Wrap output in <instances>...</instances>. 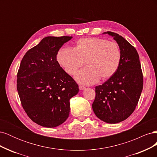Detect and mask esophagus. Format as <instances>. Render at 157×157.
Listing matches in <instances>:
<instances>
[{"label": "esophagus", "instance_id": "34e87169", "mask_svg": "<svg viewBox=\"0 0 157 157\" xmlns=\"http://www.w3.org/2000/svg\"><path fill=\"white\" fill-rule=\"evenodd\" d=\"M79 89H80V90H84L86 89V88H85V87L83 86H79Z\"/></svg>", "mask_w": 157, "mask_h": 157}]
</instances>
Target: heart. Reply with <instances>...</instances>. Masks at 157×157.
I'll return each instance as SVG.
<instances>
[{
  "mask_svg": "<svg viewBox=\"0 0 157 157\" xmlns=\"http://www.w3.org/2000/svg\"><path fill=\"white\" fill-rule=\"evenodd\" d=\"M122 54L115 42L101 38H84L77 42L75 50L61 49L57 59L65 72L73 75L83 67L86 61L88 67L79 71L75 79L79 83L90 85L99 79L111 78L121 64Z\"/></svg>",
  "mask_w": 157,
  "mask_h": 157,
  "instance_id": "heart-1",
  "label": "heart"
}]
</instances>
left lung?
<instances>
[{"label":"left lung","instance_id":"left-lung-1","mask_svg":"<svg viewBox=\"0 0 157 157\" xmlns=\"http://www.w3.org/2000/svg\"><path fill=\"white\" fill-rule=\"evenodd\" d=\"M119 46L122 59L111 78L96 87L93 111L98 118L109 124L126 120L135 110L143 90V74L136 49L117 33L107 31Z\"/></svg>","mask_w":157,"mask_h":157}]
</instances>
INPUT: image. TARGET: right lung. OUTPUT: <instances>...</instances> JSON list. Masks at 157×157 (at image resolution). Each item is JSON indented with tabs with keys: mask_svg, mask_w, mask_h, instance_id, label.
I'll return each mask as SVG.
<instances>
[{
	"mask_svg": "<svg viewBox=\"0 0 157 157\" xmlns=\"http://www.w3.org/2000/svg\"><path fill=\"white\" fill-rule=\"evenodd\" d=\"M73 36H46L28 50L17 75L21 105L31 119L41 126L54 128L69 117L70 99L78 86L60 67L56 56Z\"/></svg>",
	"mask_w": 157,
	"mask_h": 157,
	"instance_id": "right-lung-1",
	"label": "right lung"
}]
</instances>
